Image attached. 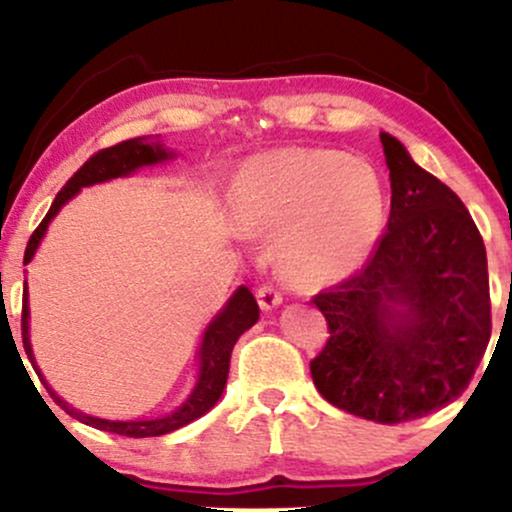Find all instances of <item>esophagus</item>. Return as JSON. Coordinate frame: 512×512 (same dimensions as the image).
<instances>
[{"mask_svg": "<svg viewBox=\"0 0 512 512\" xmlns=\"http://www.w3.org/2000/svg\"><path fill=\"white\" fill-rule=\"evenodd\" d=\"M257 301H260L262 310H272V308H276V305H281L284 296H281V291L274 289L272 284H264L257 289Z\"/></svg>", "mask_w": 512, "mask_h": 512, "instance_id": "1", "label": "esophagus"}]
</instances>
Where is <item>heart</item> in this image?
<instances>
[{"label": "heart", "mask_w": 512, "mask_h": 512, "mask_svg": "<svg viewBox=\"0 0 512 512\" xmlns=\"http://www.w3.org/2000/svg\"><path fill=\"white\" fill-rule=\"evenodd\" d=\"M248 231L274 236L281 274L305 289L339 284L373 255L387 190L370 163L330 149H284L250 161L231 187Z\"/></svg>", "instance_id": "b5f03b06"}]
</instances>
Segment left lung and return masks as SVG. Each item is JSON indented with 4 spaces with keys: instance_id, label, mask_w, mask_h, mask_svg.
Here are the masks:
<instances>
[{
    "instance_id": "left-lung-1",
    "label": "left lung",
    "mask_w": 512,
    "mask_h": 512,
    "mask_svg": "<svg viewBox=\"0 0 512 512\" xmlns=\"http://www.w3.org/2000/svg\"><path fill=\"white\" fill-rule=\"evenodd\" d=\"M390 219L370 260L317 293L330 339L310 361L327 402L375 424L421 419L467 390L491 339L486 248L462 199L380 132Z\"/></svg>"
}]
</instances>
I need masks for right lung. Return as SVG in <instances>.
Masks as SVG:
<instances>
[{"label":"right lung","instance_id":"obj_1","mask_svg":"<svg viewBox=\"0 0 512 512\" xmlns=\"http://www.w3.org/2000/svg\"><path fill=\"white\" fill-rule=\"evenodd\" d=\"M173 154H168L163 149V144L156 142H146V139H127V142H120L110 149H101L98 154H93L88 161L81 166L72 178L67 180V185L57 192L55 202L45 219L40 221V226L35 228L31 240L26 245V255H23V264H28L33 260L35 250H38L40 240H43L45 231H48V223L55 219L57 211H60L64 204L72 199L81 187L96 185V182H105L113 178H122V175L134 173L137 168L142 166H154V163L168 161ZM260 317V305H257L255 296H252L248 286H240V289L233 293L231 301L226 303V308L221 310L214 320L209 322L207 332L202 337V346H199V378L192 395L182 402V407H178L170 414L161 416V419H144V421H108V419H96V416H88L76 411L74 407H69L64 399H60L52 392V387L45 383L43 373H40L38 366H35V356L31 349V339H28V291H26V281H23V310H21V337H23V349H26L28 361L33 363L35 373L38 378L43 380V385L48 387L50 397L55 399L60 407L67 411L69 416L79 419L81 424L98 428V431H108V433H117V436H127V438H151V436H166V433L175 431V428L187 426L190 421L199 419L202 414L214 407L219 402L223 387H226V378H228V366H231V351L236 346L238 337L245 330H250L252 325Z\"/></svg>","mask_w":512,"mask_h":512}]
</instances>
